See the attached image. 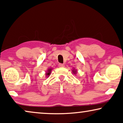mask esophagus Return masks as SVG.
Returning <instances> with one entry per match:
<instances>
[{"instance_id": "obj_1", "label": "esophagus", "mask_w": 123, "mask_h": 123, "mask_svg": "<svg viewBox=\"0 0 123 123\" xmlns=\"http://www.w3.org/2000/svg\"><path fill=\"white\" fill-rule=\"evenodd\" d=\"M59 67H64V64L60 63V64H59Z\"/></svg>"}]
</instances>
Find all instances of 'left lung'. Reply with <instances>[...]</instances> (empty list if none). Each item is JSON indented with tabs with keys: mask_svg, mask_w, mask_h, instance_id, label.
Returning <instances> with one entry per match:
<instances>
[{
	"mask_svg": "<svg viewBox=\"0 0 123 123\" xmlns=\"http://www.w3.org/2000/svg\"><path fill=\"white\" fill-rule=\"evenodd\" d=\"M76 72H77V71L76 70H73V73H74V74H75V73H76Z\"/></svg>",
	"mask_w": 123,
	"mask_h": 123,
	"instance_id": "8db88e82",
	"label": "left lung"
}]
</instances>
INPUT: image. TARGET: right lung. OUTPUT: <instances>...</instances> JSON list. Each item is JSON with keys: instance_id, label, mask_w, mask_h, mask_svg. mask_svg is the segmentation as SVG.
I'll use <instances>...</instances> for the list:
<instances>
[{"instance_id": "add662e5", "label": "right lung", "mask_w": 123, "mask_h": 123, "mask_svg": "<svg viewBox=\"0 0 123 123\" xmlns=\"http://www.w3.org/2000/svg\"><path fill=\"white\" fill-rule=\"evenodd\" d=\"M51 70H52V69H51V68H49V69H48V71H47V72L46 73V76H47V77L49 76L50 74V73H51Z\"/></svg>"}]
</instances>
